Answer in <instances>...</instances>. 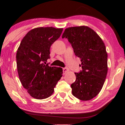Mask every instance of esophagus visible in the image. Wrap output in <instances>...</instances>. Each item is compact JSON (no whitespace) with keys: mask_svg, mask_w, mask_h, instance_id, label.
I'll list each match as a JSON object with an SVG mask.
<instances>
[{"mask_svg":"<svg viewBox=\"0 0 125 125\" xmlns=\"http://www.w3.org/2000/svg\"><path fill=\"white\" fill-rule=\"evenodd\" d=\"M63 73H64V74H65V73H67L69 71V69L68 68H63Z\"/></svg>","mask_w":125,"mask_h":125,"instance_id":"obj_1","label":"esophagus"}]
</instances>
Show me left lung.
<instances>
[{
  "mask_svg": "<svg viewBox=\"0 0 125 125\" xmlns=\"http://www.w3.org/2000/svg\"><path fill=\"white\" fill-rule=\"evenodd\" d=\"M70 42L80 58L82 71L75 73L71 84L72 94L80 100H90L102 89L107 73V53L102 39L90 27L80 26L65 29L62 38Z\"/></svg>",
  "mask_w": 125,
  "mask_h": 125,
  "instance_id": "8db88e82",
  "label": "left lung"
}]
</instances>
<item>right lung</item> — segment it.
<instances>
[{
  "label": "right lung",
  "instance_id": "obj_1",
  "mask_svg": "<svg viewBox=\"0 0 125 125\" xmlns=\"http://www.w3.org/2000/svg\"><path fill=\"white\" fill-rule=\"evenodd\" d=\"M63 29L37 27L23 38L16 53L17 69L22 86L33 98L43 99L53 94L62 77V68L50 67V47Z\"/></svg>",
  "mask_w": 125,
  "mask_h": 125
}]
</instances>
